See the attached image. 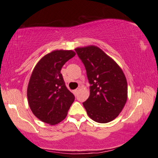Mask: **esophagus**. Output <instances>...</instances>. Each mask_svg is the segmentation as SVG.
Returning <instances> with one entry per match:
<instances>
[{
	"label": "esophagus",
	"instance_id": "34e87169",
	"mask_svg": "<svg viewBox=\"0 0 158 158\" xmlns=\"http://www.w3.org/2000/svg\"><path fill=\"white\" fill-rule=\"evenodd\" d=\"M79 88H77V89H76V90H73V94H74V95L77 96V93H78V91H79Z\"/></svg>",
	"mask_w": 158,
	"mask_h": 158
}]
</instances>
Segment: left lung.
<instances>
[{
	"mask_svg": "<svg viewBox=\"0 0 158 158\" xmlns=\"http://www.w3.org/2000/svg\"><path fill=\"white\" fill-rule=\"evenodd\" d=\"M84 64L90 85V96L83 102L90 119L99 123L114 120L128 98L126 78L122 69L98 47L75 49Z\"/></svg>",
	"mask_w": 158,
	"mask_h": 158,
	"instance_id": "1",
	"label": "left lung"
}]
</instances>
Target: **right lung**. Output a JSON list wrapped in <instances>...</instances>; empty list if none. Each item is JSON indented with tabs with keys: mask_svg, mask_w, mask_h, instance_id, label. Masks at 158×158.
Returning a JSON list of instances; mask_svg holds the SVG:
<instances>
[{
	"mask_svg": "<svg viewBox=\"0 0 158 158\" xmlns=\"http://www.w3.org/2000/svg\"><path fill=\"white\" fill-rule=\"evenodd\" d=\"M76 52L54 50L40 59L27 87V99L34 115L42 122L56 125L67 117L75 97L67 88L61 70Z\"/></svg>",
	"mask_w": 158,
	"mask_h": 158,
	"instance_id": "obj_1",
	"label": "right lung"
}]
</instances>
